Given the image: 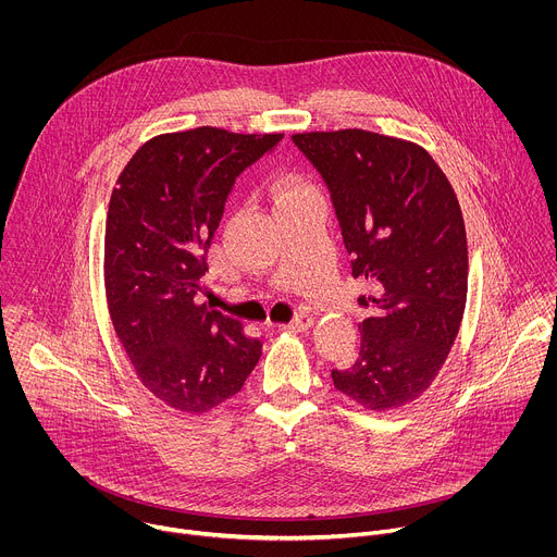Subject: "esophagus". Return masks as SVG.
I'll return each instance as SVG.
<instances>
[{"label":"esophagus","mask_w":557,"mask_h":557,"mask_svg":"<svg viewBox=\"0 0 557 557\" xmlns=\"http://www.w3.org/2000/svg\"><path fill=\"white\" fill-rule=\"evenodd\" d=\"M312 326V317L308 312H297L295 320H290L288 324H284L282 329L284 331H290V333H304Z\"/></svg>","instance_id":"1"}]
</instances>
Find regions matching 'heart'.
I'll list each match as a JSON object with an SVG mask.
<instances>
[{"label": "heart", "mask_w": 557, "mask_h": 557, "mask_svg": "<svg viewBox=\"0 0 557 557\" xmlns=\"http://www.w3.org/2000/svg\"><path fill=\"white\" fill-rule=\"evenodd\" d=\"M308 194H317V189L310 183L297 176H286L275 185V205L299 198V196H308Z\"/></svg>", "instance_id": "obj_1"}]
</instances>
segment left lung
Wrapping results in <instances>:
<instances>
[{"instance_id":"1","label":"left lung","mask_w":557,"mask_h":557,"mask_svg":"<svg viewBox=\"0 0 557 557\" xmlns=\"http://www.w3.org/2000/svg\"><path fill=\"white\" fill-rule=\"evenodd\" d=\"M324 178L359 297L361 350L333 370L339 392L368 410L401 408L434 381L460 329L467 235L458 198L419 145L366 129L290 136Z\"/></svg>"}]
</instances>
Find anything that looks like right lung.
<instances>
[{"label": "right lung", "instance_id": "add662e5", "mask_svg": "<svg viewBox=\"0 0 557 557\" xmlns=\"http://www.w3.org/2000/svg\"><path fill=\"white\" fill-rule=\"evenodd\" d=\"M284 134L196 127L147 140L125 165L106 224V293L114 331L143 385L187 414L235 392L262 355L243 324L198 304L224 202Z\"/></svg>", "mask_w": 557, "mask_h": 557}]
</instances>
